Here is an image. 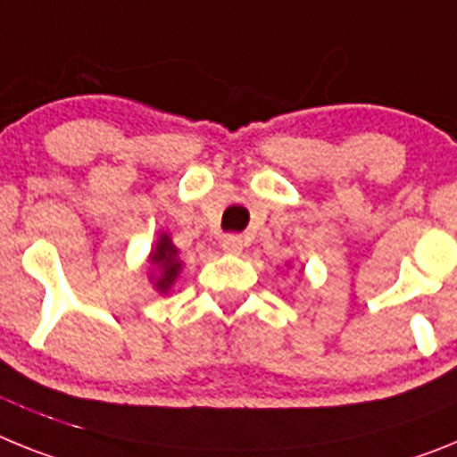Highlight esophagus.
Wrapping results in <instances>:
<instances>
[{"mask_svg": "<svg viewBox=\"0 0 457 457\" xmlns=\"http://www.w3.org/2000/svg\"><path fill=\"white\" fill-rule=\"evenodd\" d=\"M221 249H224L226 254H240V252H243V237L224 236L221 237Z\"/></svg>", "mask_w": 457, "mask_h": 457, "instance_id": "34e87169", "label": "esophagus"}]
</instances>
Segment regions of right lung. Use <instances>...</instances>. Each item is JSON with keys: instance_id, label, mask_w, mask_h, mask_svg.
Instances as JSON below:
<instances>
[{"instance_id": "1", "label": "right lung", "mask_w": 457, "mask_h": 457, "mask_svg": "<svg viewBox=\"0 0 457 457\" xmlns=\"http://www.w3.org/2000/svg\"><path fill=\"white\" fill-rule=\"evenodd\" d=\"M150 263L154 266L157 275H152V282H154V288H157L159 294H169V288L173 287V282L178 279L182 270V261L178 256V247L173 245L166 233H162L152 249L150 254Z\"/></svg>"}]
</instances>
